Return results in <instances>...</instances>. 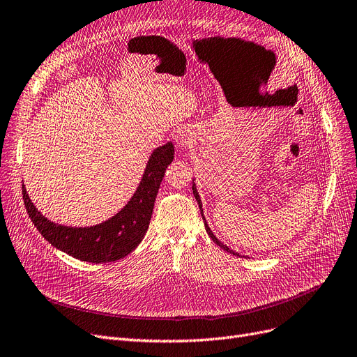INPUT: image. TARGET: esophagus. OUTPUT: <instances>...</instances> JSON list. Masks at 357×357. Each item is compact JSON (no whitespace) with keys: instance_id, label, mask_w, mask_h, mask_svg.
Returning <instances> with one entry per match:
<instances>
[{"instance_id":"34e87169","label":"esophagus","mask_w":357,"mask_h":357,"mask_svg":"<svg viewBox=\"0 0 357 357\" xmlns=\"http://www.w3.org/2000/svg\"><path fill=\"white\" fill-rule=\"evenodd\" d=\"M194 141H195V135L190 128H183L176 134V142L181 149H185V150L191 149Z\"/></svg>"}]
</instances>
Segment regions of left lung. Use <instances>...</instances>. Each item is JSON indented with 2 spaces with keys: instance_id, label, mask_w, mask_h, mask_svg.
Here are the masks:
<instances>
[{
  "instance_id": "1",
  "label": "left lung",
  "mask_w": 357,
  "mask_h": 357,
  "mask_svg": "<svg viewBox=\"0 0 357 357\" xmlns=\"http://www.w3.org/2000/svg\"><path fill=\"white\" fill-rule=\"evenodd\" d=\"M192 192H194V197H195V200H197V203H199V207H200V212H202V216H203V220H204V227H206V231H207V234H208V236H210V238H212L213 240V243H216L220 248H223V250H225V252H228V253H231V255H234V256H236V257H240L241 255L240 253H236V252H234V250H231L229 247H227L225 244H223V243H220L218 238H216V236L213 235V232L212 231H210V228L207 227V223H206V219H204V215H203V208H202V200H200V195H199V192H197V190H195V183H192ZM243 257V256H241Z\"/></svg>"
}]
</instances>
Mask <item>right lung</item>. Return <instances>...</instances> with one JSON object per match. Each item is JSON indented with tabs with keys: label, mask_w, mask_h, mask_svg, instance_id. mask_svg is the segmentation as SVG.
Wrapping results in <instances>:
<instances>
[{
	"label": "right lung",
	"mask_w": 357,
	"mask_h": 357,
	"mask_svg": "<svg viewBox=\"0 0 357 357\" xmlns=\"http://www.w3.org/2000/svg\"><path fill=\"white\" fill-rule=\"evenodd\" d=\"M174 144L153 151L142 179L129 203L112 219L89 228H72L52 223L38 212L24 185L22 194L26 212L44 238L61 252L82 261L107 263L123 259L142 241L149 229L155 195L166 167L174 160Z\"/></svg>",
	"instance_id": "1"
}]
</instances>
